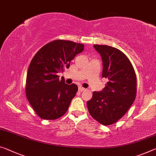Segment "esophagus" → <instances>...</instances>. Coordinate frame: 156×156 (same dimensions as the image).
Listing matches in <instances>:
<instances>
[{
    "instance_id": "1",
    "label": "esophagus",
    "mask_w": 156,
    "mask_h": 156,
    "mask_svg": "<svg viewBox=\"0 0 156 156\" xmlns=\"http://www.w3.org/2000/svg\"><path fill=\"white\" fill-rule=\"evenodd\" d=\"M86 90V88L81 87V86H80V87H79V90H80V92H82V91H83V90Z\"/></svg>"
}]
</instances>
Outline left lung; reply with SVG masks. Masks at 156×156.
Wrapping results in <instances>:
<instances>
[{"label": "left lung", "instance_id": "obj_1", "mask_svg": "<svg viewBox=\"0 0 156 156\" xmlns=\"http://www.w3.org/2000/svg\"><path fill=\"white\" fill-rule=\"evenodd\" d=\"M93 47L101 56L102 77L108 82L102 91L93 93L87 107L93 119L109 126L121 119L135 101L136 74L130 60L119 49L107 45Z\"/></svg>", "mask_w": 156, "mask_h": 156}]
</instances>
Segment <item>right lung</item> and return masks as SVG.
Listing matches in <instances>:
<instances>
[{
    "mask_svg": "<svg viewBox=\"0 0 156 156\" xmlns=\"http://www.w3.org/2000/svg\"><path fill=\"white\" fill-rule=\"evenodd\" d=\"M83 50V44L56 40L42 47L31 61L26 76V98L42 119L54 120L66 113L77 92L75 83H65L57 73L70 67V61Z\"/></svg>",
    "mask_w": 156,
    "mask_h": 156,
    "instance_id": "obj_1",
    "label": "right lung"
}]
</instances>
